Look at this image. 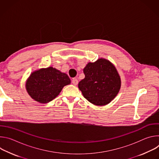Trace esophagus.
I'll use <instances>...</instances> for the list:
<instances>
[{
  "label": "esophagus",
  "instance_id": "1",
  "mask_svg": "<svg viewBox=\"0 0 159 159\" xmlns=\"http://www.w3.org/2000/svg\"><path fill=\"white\" fill-rule=\"evenodd\" d=\"M72 84H73L74 85H77L78 84V83H79L78 80H77V79H73L72 80Z\"/></svg>",
  "mask_w": 159,
  "mask_h": 159
}]
</instances>
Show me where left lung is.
<instances>
[{
  "label": "left lung",
  "instance_id": "8db88e82",
  "mask_svg": "<svg viewBox=\"0 0 159 159\" xmlns=\"http://www.w3.org/2000/svg\"><path fill=\"white\" fill-rule=\"evenodd\" d=\"M85 78L79 83L84 97L96 106L109 104L118 94L121 79L116 67L109 60L99 58L84 69Z\"/></svg>",
  "mask_w": 159,
  "mask_h": 159
}]
</instances>
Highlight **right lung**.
Listing matches in <instances>:
<instances>
[{"mask_svg":"<svg viewBox=\"0 0 159 159\" xmlns=\"http://www.w3.org/2000/svg\"><path fill=\"white\" fill-rule=\"evenodd\" d=\"M70 84L66 74L50 66L31 73L26 82L28 94L39 103H48L58 96L63 87Z\"/></svg>","mask_w":159,"mask_h":159,"instance_id":"right-lung-1","label":"right lung"}]
</instances>
